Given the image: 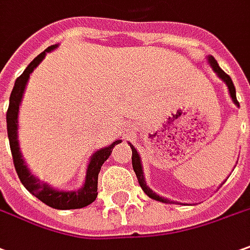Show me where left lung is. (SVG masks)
<instances>
[{
	"label": "left lung",
	"instance_id": "8db88e82",
	"mask_svg": "<svg viewBox=\"0 0 250 250\" xmlns=\"http://www.w3.org/2000/svg\"><path fill=\"white\" fill-rule=\"evenodd\" d=\"M209 64H210V67L213 68V71L218 74L219 78H222V79H223V81L226 82V84L229 86V91H230V96H231L232 101H234V104H235V105H238L239 106V103L237 101V94H235V87H234V83H232L231 78L227 75V74H226L222 68L219 67L218 61L215 60L212 56L209 57ZM130 146H131V150H132V156H131L132 168H134V172H135V175H137V179H138L139 186L142 188V190H144V191H145V193H146L147 196L150 197V198H153V200H156V201H161V203H166V204L172 203V201H169V200L164 198V197L157 196L156 193H153L152 190L147 188L146 182H145V176H144V172H142V166H141V160H139L138 152H137V149L132 146V145H130Z\"/></svg>",
	"mask_w": 250,
	"mask_h": 250
}]
</instances>
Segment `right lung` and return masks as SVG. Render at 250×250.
<instances>
[{"label":"right lung","mask_w":250,"mask_h":250,"mask_svg":"<svg viewBox=\"0 0 250 250\" xmlns=\"http://www.w3.org/2000/svg\"><path fill=\"white\" fill-rule=\"evenodd\" d=\"M56 45L49 46L45 49L41 54H38L34 60L28 64V67L25 68L24 72L19 76L15 82L13 90H12L11 97H9V106L6 111V130H8V138H9V145H11L12 159L15 164V169L19 175L20 182L24 185V188L31 194L41 200L42 203H45L49 207H52L54 209H78L87 207L97 198V185H98V174L101 171L104 161L111 156L112 149L115 145L120 144V139L115 141L112 145L104 147L101 150H98L93 154L91 160L87 167L86 172V181L81 190L78 191H61V190H54L50 186H47L46 183H41L35 176H32L28 171V168L25 167L24 160L21 159V154L19 150L18 142V113L19 105L21 103V97L24 93V87L27 84V81L30 78V74L34 71V68L43 60L45 54L50 50H53Z\"/></svg>","instance_id":"1"}]
</instances>
